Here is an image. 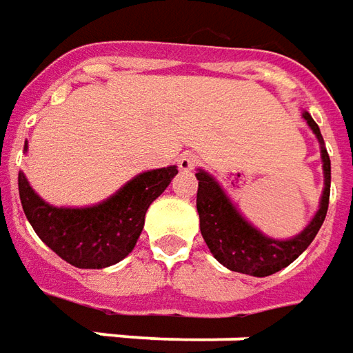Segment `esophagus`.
I'll list each match as a JSON object with an SVG mask.
<instances>
[{"label":"esophagus","mask_w":353,"mask_h":353,"mask_svg":"<svg viewBox=\"0 0 353 353\" xmlns=\"http://www.w3.org/2000/svg\"><path fill=\"white\" fill-rule=\"evenodd\" d=\"M196 162H199L196 154H193V152H183L179 157V160H177V166H179V170H183V172H191V170H195Z\"/></svg>","instance_id":"1"}]
</instances>
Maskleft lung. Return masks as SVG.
Listing matches in <instances>:
<instances>
[{
  "label": "left lung",
  "mask_w": 353,
  "mask_h": 353,
  "mask_svg": "<svg viewBox=\"0 0 353 353\" xmlns=\"http://www.w3.org/2000/svg\"><path fill=\"white\" fill-rule=\"evenodd\" d=\"M303 117L313 129V133L317 135L319 143L323 145L321 129L313 121V117L307 112H303ZM321 158L325 170V191L321 199V208L311 220V224L299 236L286 241L270 239L255 230L237 212L216 181L207 172L199 170L195 174L199 179L196 212L201 220L203 239L207 241L214 259L234 272L251 274V276H270L288 267L290 263H294L315 239L327 216L328 196H330V158L325 146H321Z\"/></svg>",
  "instance_id": "8db88e82"
}]
</instances>
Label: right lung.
<instances>
[{"label": "right lung", "mask_w": 353, "mask_h": 353, "mask_svg": "<svg viewBox=\"0 0 353 353\" xmlns=\"http://www.w3.org/2000/svg\"><path fill=\"white\" fill-rule=\"evenodd\" d=\"M176 174V166L145 172L96 207L56 208L36 195L19 172V196L30 226L56 255L77 268H104L133 251L150 203Z\"/></svg>", "instance_id": "1"}]
</instances>
